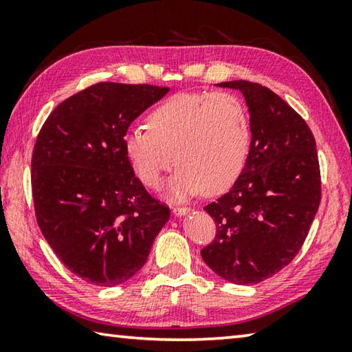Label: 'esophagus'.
Listing matches in <instances>:
<instances>
[{"label":"esophagus","mask_w":352,"mask_h":352,"mask_svg":"<svg viewBox=\"0 0 352 352\" xmlns=\"http://www.w3.org/2000/svg\"><path fill=\"white\" fill-rule=\"evenodd\" d=\"M190 211H192V210H190V208H186V206H174V210H172V212H174L177 217L184 216V214H188Z\"/></svg>","instance_id":"esophagus-1"}]
</instances>
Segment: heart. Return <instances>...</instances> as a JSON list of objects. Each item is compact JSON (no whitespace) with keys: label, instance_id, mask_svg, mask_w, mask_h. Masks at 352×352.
<instances>
[{"label":"heart","instance_id":"heart-1","mask_svg":"<svg viewBox=\"0 0 352 352\" xmlns=\"http://www.w3.org/2000/svg\"><path fill=\"white\" fill-rule=\"evenodd\" d=\"M148 130L124 136V153L147 188L163 184L177 162L170 195L183 200L205 189L220 194L239 178L252 144L242 100L230 93H178L155 107Z\"/></svg>","mask_w":352,"mask_h":352}]
</instances>
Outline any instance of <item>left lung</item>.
I'll use <instances>...</instances> for the list:
<instances>
[{
  "label": "left lung",
  "instance_id": "obj_1",
  "mask_svg": "<svg viewBox=\"0 0 352 352\" xmlns=\"http://www.w3.org/2000/svg\"><path fill=\"white\" fill-rule=\"evenodd\" d=\"M217 85L245 98L252 144L233 188L205 206L217 231L201 258L226 281L258 284L290 264L305 243L321 199L317 147L305 119L267 87Z\"/></svg>",
  "mask_w": 352,
  "mask_h": 352
}]
</instances>
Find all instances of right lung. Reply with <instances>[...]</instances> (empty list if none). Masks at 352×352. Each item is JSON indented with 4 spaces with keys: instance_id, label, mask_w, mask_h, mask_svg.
Wrapping results in <instances>:
<instances>
[{
    "instance_id": "1",
    "label": "right lung",
    "mask_w": 352,
    "mask_h": 352,
    "mask_svg": "<svg viewBox=\"0 0 352 352\" xmlns=\"http://www.w3.org/2000/svg\"><path fill=\"white\" fill-rule=\"evenodd\" d=\"M169 88L100 82L54 109L32 153L35 217L63 265L94 285L126 283L146 264L169 208L124 153V136Z\"/></svg>"
}]
</instances>
